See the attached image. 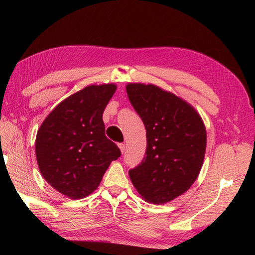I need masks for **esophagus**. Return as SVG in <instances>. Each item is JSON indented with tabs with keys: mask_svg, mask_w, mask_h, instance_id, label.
<instances>
[{
	"mask_svg": "<svg viewBox=\"0 0 255 255\" xmlns=\"http://www.w3.org/2000/svg\"><path fill=\"white\" fill-rule=\"evenodd\" d=\"M118 146H119V148H120V150H122V153L124 154V153H125V149H126V146H125V144H123V143H120V144H118Z\"/></svg>",
	"mask_w": 255,
	"mask_h": 255,
	"instance_id": "esophagus-1",
	"label": "esophagus"
}]
</instances>
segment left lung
<instances>
[{
  "label": "left lung",
  "mask_w": 255,
  "mask_h": 255,
  "mask_svg": "<svg viewBox=\"0 0 255 255\" xmlns=\"http://www.w3.org/2000/svg\"><path fill=\"white\" fill-rule=\"evenodd\" d=\"M126 89L147 138L145 157L129 170V178L146 201L165 204L199 174L207 143L204 123L191 106L158 86L131 83Z\"/></svg>",
  "instance_id": "1"
}]
</instances>
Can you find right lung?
Segmentation results:
<instances>
[{
    "mask_svg": "<svg viewBox=\"0 0 255 255\" xmlns=\"http://www.w3.org/2000/svg\"><path fill=\"white\" fill-rule=\"evenodd\" d=\"M116 89L115 84L90 85L72 94L50 112L37 132L40 173L71 199L93 192L110 163L122 155L107 138L102 120Z\"/></svg>",
    "mask_w": 255,
    "mask_h": 255,
    "instance_id": "add662e5",
    "label": "right lung"
}]
</instances>
